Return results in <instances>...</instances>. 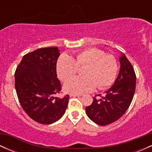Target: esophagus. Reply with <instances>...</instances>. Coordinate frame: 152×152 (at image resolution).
I'll return each mask as SVG.
<instances>
[{
	"instance_id": "34e87169",
	"label": "esophagus",
	"mask_w": 152,
	"mask_h": 152,
	"mask_svg": "<svg viewBox=\"0 0 152 152\" xmlns=\"http://www.w3.org/2000/svg\"><path fill=\"white\" fill-rule=\"evenodd\" d=\"M71 97H79L81 96V94H70Z\"/></svg>"
}]
</instances>
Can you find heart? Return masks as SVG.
I'll list each match as a JSON object with an SVG mask.
<instances>
[{
  "instance_id": "1",
  "label": "heart",
  "mask_w": 152,
  "mask_h": 152,
  "mask_svg": "<svg viewBox=\"0 0 152 152\" xmlns=\"http://www.w3.org/2000/svg\"><path fill=\"white\" fill-rule=\"evenodd\" d=\"M82 74L64 83V89L69 94H81L94 91L96 87L104 89L112 84L117 74L116 60L113 56L105 55L102 50L88 48L71 57L63 54L58 59L56 72L58 77L66 81L77 72L78 67H83Z\"/></svg>"
}]
</instances>
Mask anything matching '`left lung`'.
<instances>
[{
	"mask_svg": "<svg viewBox=\"0 0 152 152\" xmlns=\"http://www.w3.org/2000/svg\"><path fill=\"white\" fill-rule=\"evenodd\" d=\"M119 62L120 70L113 86L106 91L104 96L94 97L93 103L86 107L88 117L100 126L117 121L124 114L133 99L136 88L134 68L122 53Z\"/></svg>",
	"mask_w": 152,
	"mask_h": 152,
	"instance_id": "left-lung-1",
	"label": "left lung"
}]
</instances>
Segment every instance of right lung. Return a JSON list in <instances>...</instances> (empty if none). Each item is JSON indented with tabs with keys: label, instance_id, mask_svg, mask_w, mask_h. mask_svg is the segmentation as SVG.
Here are the masks:
<instances>
[{
	"label": "right lung",
	"instance_id": "add662e5",
	"mask_svg": "<svg viewBox=\"0 0 152 152\" xmlns=\"http://www.w3.org/2000/svg\"><path fill=\"white\" fill-rule=\"evenodd\" d=\"M57 47L38 48L26 54L15 72V88L25 112L35 121L50 124L65 114L69 96L55 97L61 86L56 74Z\"/></svg>",
	"mask_w": 152,
	"mask_h": 152
}]
</instances>
